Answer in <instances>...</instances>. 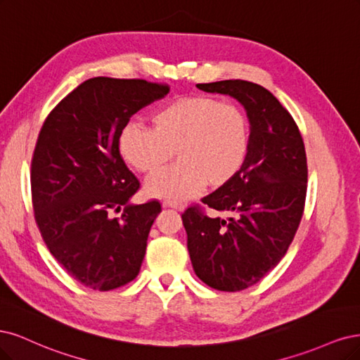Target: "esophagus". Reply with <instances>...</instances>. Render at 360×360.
<instances>
[{"instance_id": "34e87169", "label": "esophagus", "mask_w": 360, "mask_h": 360, "mask_svg": "<svg viewBox=\"0 0 360 360\" xmlns=\"http://www.w3.org/2000/svg\"><path fill=\"white\" fill-rule=\"evenodd\" d=\"M163 206H165V207H172V210H176V211H179V212H182V211L185 210L184 205L175 203V202H165Z\"/></svg>"}]
</instances>
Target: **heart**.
<instances>
[{
  "label": "heart",
  "mask_w": 360,
  "mask_h": 360,
  "mask_svg": "<svg viewBox=\"0 0 360 360\" xmlns=\"http://www.w3.org/2000/svg\"><path fill=\"white\" fill-rule=\"evenodd\" d=\"M154 129L127 124L118 149L141 173L163 169L175 155L179 163L150 176L145 193L166 200H185L233 181L250 154V121L236 103L195 94L167 103L153 117Z\"/></svg>",
  "instance_id": "b5f03b06"
}]
</instances>
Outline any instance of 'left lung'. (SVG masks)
Returning a JSON list of instances; mask_svg holds the SVG:
<instances>
[{
	"label": "left lung",
	"instance_id": "left-lung-1",
	"mask_svg": "<svg viewBox=\"0 0 360 360\" xmlns=\"http://www.w3.org/2000/svg\"><path fill=\"white\" fill-rule=\"evenodd\" d=\"M205 92L236 98L250 121V154L239 175L202 199L227 219L200 206L182 214L195 275L219 292H239L272 271L292 243L307 195L302 136L283 104L247 80L197 84Z\"/></svg>",
	"mask_w": 360,
	"mask_h": 360
}]
</instances>
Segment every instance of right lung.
I'll return each instance as SVG.
<instances>
[{"mask_svg": "<svg viewBox=\"0 0 360 360\" xmlns=\"http://www.w3.org/2000/svg\"><path fill=\"white\" fill-rule=\"evenodd\" d=\"M169 89L143 79L92 77L56 104L40 130L31 161L34 217L52 256L92 290L118 288L141 271L161 205L130 203L141 182L118 139L136 112Z\"/></svg>", "mask_w": 360, "mask_h": 360, "instance_id": "right-lung-1", "label": "right lung"}]
</instances>
